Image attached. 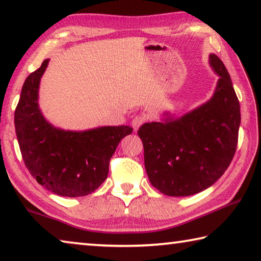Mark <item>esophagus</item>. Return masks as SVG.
<instances>
[{
  "label": "esophagus",
  "instance_id": "obj_1",
  "mask_svg": "<svg viewBox=\"0 0 261 261\" xmlns=\"http://www.w3.org/2000/svg\"><path fill=\"white\" fill-rule=\"evenodd\" d=\"M145 122V117L141 116V115H137V116L134 117V120H132V127H134V130L137 131L139 129V126L143 124V123Z\"/></svg>",
  "mask_w": 261,
  "mask_h": 261
}]
</instances>
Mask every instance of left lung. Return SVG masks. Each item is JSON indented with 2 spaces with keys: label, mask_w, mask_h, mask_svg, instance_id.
<instances>
[{
  "label": "left lung",
  "mask_w": 261,
  "mask_h": 261,
  "mask_svg": "<svg viewBox=\"0 0 261 261\" xmlns=\"http://www.w3.org/2000/svg\"><path fill=\"white\" fill-rule=\"evenodd\" d=\"M219 74L215 92L179 118L145 123L138 130L149 182L163 194L187 197L213 185L235 155L241 108L223 62L210 55Z\"/></svg>",
  "instance_id": "8db88e82"
}]
</instances>
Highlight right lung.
Masks as SVG:
<instances>
[{"instance_id": "right-lung-1", "label": "right lung", "mask_w": 261, "mask_h": 261, "mask_svg": "<svg viewBox=\"0 0 261 261\" xmlns=\"http://www.w3.org/2000/svg\"><path fill=\"white\" fill-rule=\"evenodd\" d=\"M48 62L43 61L26 78L16 107L21 156L30 174L48 191L63 197L87 196L107 178L110 158L134 129L120 125L65 131L48 123L38 105L39 85Z\"/></svg>"}]
</instances>
